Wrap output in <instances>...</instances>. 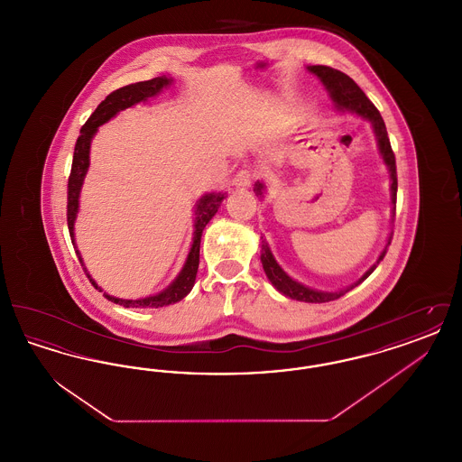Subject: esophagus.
I'll return each mask as SVG.
<instances>
[{"label": "esophagus", "instance_id": "esophagus-1", "mask_svg": "<svg viewBox=\"0 0 462 462\" xmlns=\"http://www.w3.org/2000/svg\"><path fill=\"white\" fill-rule=\"evenodd\" d=\"M253 180H254V175H253L251 171L242 170L237 175L234 176V181H232V183H234L236 189H249L251 183H253Z\"/></svg>", "mask_w": 462, "mask_h": 462}]
</instances>
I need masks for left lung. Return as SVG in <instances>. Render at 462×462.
<instances>
[{"label": "left lung", "instance_id": "obj_1", "mask_svg": "<svg viewBox=\"0 0 462 462\" xmlns=\"http://www.w3.org/2000/svg\"><path fill=\"white\" fill-rule=\"evenodd\" d=\"M308 70L311 74H315L322 85L328 89L329 93L330 100L334 104V107L337 110H348V112H355L358 114L360 117L371 121L373 125L374 134H375V140H377V147H379V152L383 155V161L384 164L388 166L390 170V178H392V202H393V215H395L396 208V189H398V181H396V164H395V154L392 151V143H390V138H388V132H386V126H384V121L379 114V110L374 107L373 102L367 98V95L360 89V87L353 81L350 76H346L345 72L337 70V69H332L328 66H310ZM256 190V196H263L264 185L262 181L256 183L254 187ZM392 242V236L388 237V242L384 245V249L381 251L377 262L350 287L346 289H341V291H336V292H324V291H317V289H311V287L303 286L300 282H296L294 279H291L287 275L286 272L282 270V266L275 262L270 247L266 241H262V264H263L264 273L268 277V281L272 282V286L275 287L279 292H282L287 298L291 300H296V301H305V303H328L332 300H337L341 298L343 294H346L348 291H352L353 287L362 284L374 270L375 266L379 264V262L384 258L386 254V249Z\"/></svg>", "mask_w": 462, "mask_h": 462}]
</instances>
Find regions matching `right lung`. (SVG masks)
<instances>
[{
  "label": "right lung",
  "mask_w": 462,
  "mask_h": 462,
  "mask_svg": "<svg viewBox=\"0 0 462 462\" xmlns=\"http://www.w3.org/2000/svg\"><path fill=\"white\" fill-rule=\"evenodd\" d=\"M171 81H173L171 78L161 76V78H154V79H149V81H140V83L128 85V87L112 91L110 95H107V98L89 116L88 121L81 128V134H79V138L76 142V147H74L72 168H70V176H69V183H67V226H69L72 245H76V242H74V221H76L78 211H79V192H81V187H83V181H85V176H87L89 168L91 138L95 136V133L98 132V126L107 123L117 112L133 107L140 102H145L151 97H155L157 93L162 91V88L170 87ZM223 199H225V192H211V194L202 196L196 202L192 247L189 251V256L185 260L181 272L176 275L175 281L164 291H161L159 294H154V296H149V298H142V300H121V298L110 296L107 292H104V296L112 303L123 305L125 308L168 307V305H173L176 301L183 300L192 291L194 282H196L199 268V247H200L202 230L209 223V220L217 215ZM74 249H76V254L79 258V263L83 266L85 273L88 275L89 282L93 284L95 289L102 291V287L97 286V282L91 279L78 247H74Z\"/></svg>",
  "instance_id": "obj_1"
}]
</instances>
